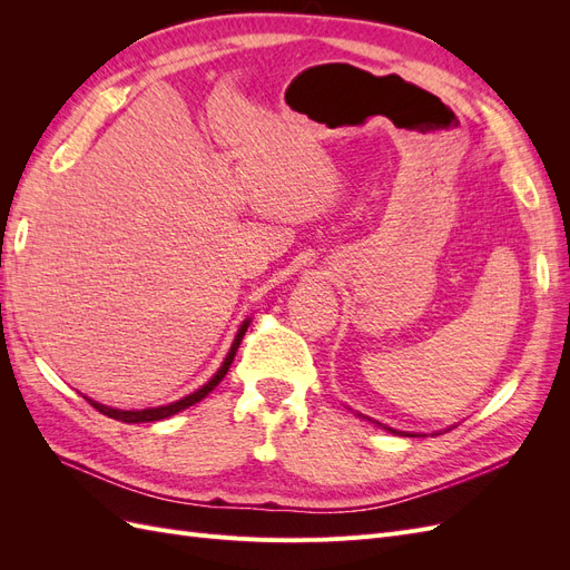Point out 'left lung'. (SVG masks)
I'll return each mask as SVG.
<instances>
[{
    "mask_svg": "<svg viewBox=\"0 0 570 570\" xmlns=\"http://www.w3.org/2000/svg\"><path fill=\"white\" fill-rule=\"evenodd\" d=\"M392 433H394V430H392Z\"/></svg>",
    "mask_w": 570,
    "mask_h": 570,
    "instance_id": "left-lung-1",
    "label": "left lung"
}]
</instances>
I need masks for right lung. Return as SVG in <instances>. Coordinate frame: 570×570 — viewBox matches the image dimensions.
I'll list each match as a JSON object with an SVG mask.
<instances>
[{
    "label": "right lung",
    "instance_id": "add662e5",
    "mask_svg": "<svg viewBox=\"0 0 570 570\" xmlns=\"http://www.w3.org/2000/svg\"><path fill=\"white\" fill-rule=\"evenodd\" d=\"M247 325H249V321H245L243 325H239V331H237V337H235V342H233V347H230L226 361H223V366L216 371V375L212 377V381L206 383L204 387H199L197 392L183 396V400H178V402H174V404L157 406V409H142V411H120V409H111V406H105V404H97V402L88 400V396H85V400H88L99 413H105V416L116 419V421H124V423H149V421H161V419L174 416V413H178V411H183V409H187V406H193V404L202 402L204 396L209 394V392L223 381V377H226V373H228V368H230V364H233V358H235V354H237L239 342H243V337H245V333H247Z\"/></svg>",
    "mask_w": 570,
    "mask_h": 570
}]
</instances>
